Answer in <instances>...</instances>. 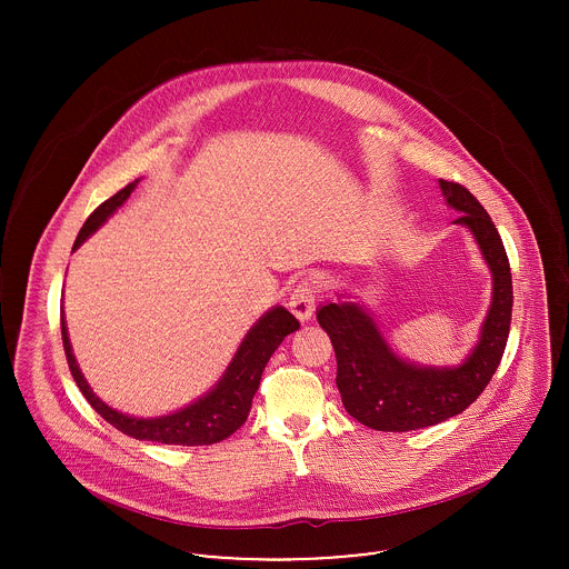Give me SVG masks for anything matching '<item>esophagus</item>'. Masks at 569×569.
<instances>
[{"label":"esophagus","instance_id":"34e87169","mask_svg":"<svg viewBox=\"0 0 569 569\" xmlns=\"http://www.w3.org/2000/svg\"><path fill=\"white\" fill-rule=\"evenodd\" d=\"M320 293V282L316 276H305L298 280V284L291 291L289 298V309L300 322H309L313 311H316V300Z\"/></svg>","mask_w":569,"mask_h":569}]
</instances>
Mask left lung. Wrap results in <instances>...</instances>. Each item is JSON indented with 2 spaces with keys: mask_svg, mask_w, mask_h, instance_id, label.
<instances>
[{
  "mask_svg": "<svg viewBox=\"0 0 569 569\" xmlns=\"http://www.w3.org/2000/svg\"><path fill=\"white\" fill-rule=\"evenodd\" d=\"M447 203L462 212L492 271V305L482 337L460 368H416L399 359L375 320L357 305H326L318 322L337 357V388L346 411L377 431H413L438 425L478 401L492 379L510 330L512 276L501 237L482 203L460 183L440 179Z\"/></svg>",
  "mask_w": 569,
  "mask_h": 569,
  "instance_id": "8db88e82",
  "label": "left lung"
}]
</instances>
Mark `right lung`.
Listing matches in <instances>:
<instances>
[{
  "label": "right lung",
  "mask_w": 569,
  "mask_h": 569,
  "mask_svg": "<svg viewBox=\"0 0 569 569\" xmlns=\"http://www.w3.org/2000/svg\"><path fill=\"white\" fill-rule=\"evenodd\" d=\"M136 183L138 181L124 186L120 192H116L113 197L102 201L89 214V219L84 221V226L74 241V249L93 230H98L107 221V217L113 214L116 208H120L129 199ZM298 328H300V322L287 309H282V307L271 309L267 316H262L258 320V325L247 332L226 377L208 397L199 399L197 403H192L177 413L162 416V418H133V416H124V413L104 406L89 390V386L82 379L81 370L77 366V359L72 355V346L68 339V326H66V318L61 313V335H63L68 366H70V372H72L82 397L87 399V403L93 407L109 425H113L116 429H120L122 433H127L136 440H151V442L181 445V447L221 442L243 425L269 357L280 346V341Z\"/></svg>",
  "instance_id": "obj_1"
}]
</instances>
